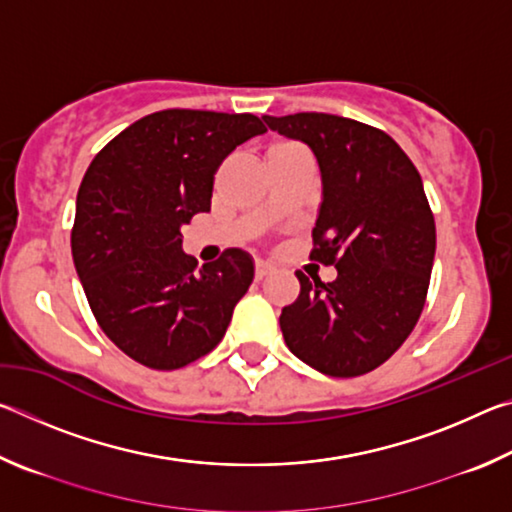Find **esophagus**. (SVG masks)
Here are the masks:
<instances>
[{
    "mask_svg": "<svg viewBox=\"0 0 512 512\" xmlns=\"http://www.w3.org/2000/svg\"><path fill=\"white\" fill-rule=\"evenodd\" d=\"M273 273V266L268 264V262H262V259H257V264H255V277L257 280H264L266 275H271Z\"/></svg>",
    "mask_w": 512,
    "mask_h": 512,
    "instance_id": "esophagus-1",
    "label": "esophagus"
}]
</instances>
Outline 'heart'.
Wrapping results in <instances>:
<instances>
[{"instance_id": "1", "label": "heart", "mask_w": 512, "mask_h": 512, "mask_svg": "<svg viewBox=\"0 0 512 512\" xmlns=\"http://www.w3.org/2000/svg\"><path fill=\"white\" fill-rule=\"evenodd\" d=\"M284 146H293V144H275L273 149H284Z\"/></svg>"}]
</instances>
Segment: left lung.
<instances>
[{
	"label": "left lung",
	"mask_w": 512,
	"mask_h": 512,
	"mask_svg": "<svg viewBox=\"0 0 512 512\" xmlns=\"http://www.w3.org/2000/svg\"><path fill=\"white\" fill-rule=\"evenodd\" d=\"M264 121L316 155L323 198L311 259L339 273L325 284L296 271L284 341L323 375H366L409 339L427 298L436 223L420 173L393 137L361 121L325 112Z\"/></svg>",
	"instance_id": "left-lung-1"
}]
</instances>
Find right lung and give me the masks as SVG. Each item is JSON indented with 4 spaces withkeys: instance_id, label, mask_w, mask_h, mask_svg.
<instances>
[{
    "instance_id": "1",
    "label": "right lung",
    "mask_w": 512,
    "mask_h": 512,
    "mask_svg": "<svg viewBox=\"0 0 512 512\" xmlns=\"http://www.w3.org/2000/svg\"><path fill=\"white\" fill-rule=\"evenodd\" d=\"M266 133L255 115L160 110L97 153L76 196L72 257L90 309L121 352L176 370L212 352L255 277L246 250L196 268L180 228L210 212L219 164Z\"/></svg>"
}]
</instances>
